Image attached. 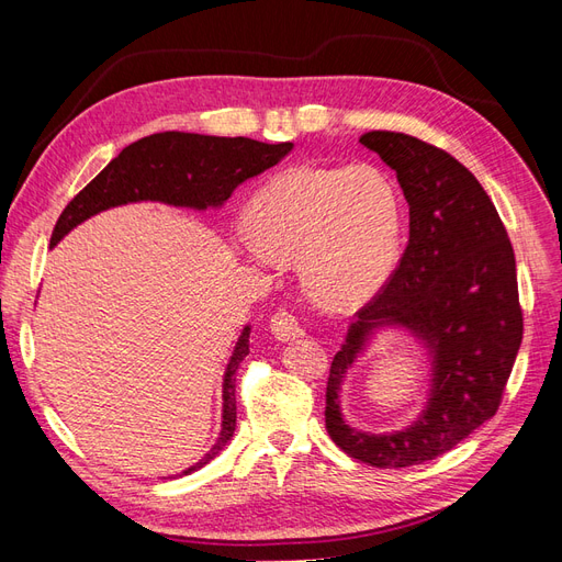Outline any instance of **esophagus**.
Wrapping results in <instances>:
<instances>
[{
	"mask_svg": "<svg viewBox=\"0 0 562 562\" xmlns=\"http://www.w3.org/2000/svg\"><path fill=\"white\" fill-rule=\"evenodd\" d=\"M269 328H271V333H274L277 339H281V342H291V339L304 335L297 316L288 310H279L274 316H271Z\"/></svg>",
	"mask_w": 562,
	"mask_h": 562,
	"instance_id": "1",
	"label": "esophagus"
}]
</instances>
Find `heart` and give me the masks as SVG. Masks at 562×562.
Returning <instances> with one entry per match:
<instances>
[{
    "mask_svg": "<svg viewBox=\"0 0 562 562\" xmlns=\"http://www.w3.org/2000/svg\"><path fill=\"white\" fill-rule=\"evenodd\" d=\"M246 220L248 258L260 265L297 260L304 291L330 312L366 304L398 255V190L366 164L283 171L255 192Z\"/></svg>",
    "mask_w": 562,
    "mask_h": 562,
    "instance_id": "obj_1",
    "label": "heart"
}]
</instances>
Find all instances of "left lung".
I'll use <instances>...</instances> for the list:
<instances>
[{
	"label": "left lung",
	"mask_w": 562,
	"mask_h": 562,
	"mask_svg": "<svg viewBox=\"0 0 562 562\" xmlns=\"http://www.w3.org/2000/svg\"><path fill=\"white\" fill-rule=\"evenodd\" d=\"M361 145L396 171L411 206V239L335 353L326 429L359 462L401 469L446 454L499 411L522 339L516 255L495 203L446 149L394 131H370ZM382 325L405 327L428 347L432 391L411 428L368 435L349 428L338 413V386Z\"/></svg>",
	"instance_id": "obj_1"
}]
</instances>
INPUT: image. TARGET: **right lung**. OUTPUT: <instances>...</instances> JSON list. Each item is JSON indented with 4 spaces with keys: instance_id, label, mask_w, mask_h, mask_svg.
I'll use <instances>...</instances> for the list:
<instances>
[{
    "instance_id": "right-lung-1",
    "label": "right lung",
    "mask_w": 562,
    "mask_h": 562,
    "mask_svg": "<svg viewBox=\"0 0 562 562\" xmlns=\"http://www.w3.org/2000/svg\"><path fill=\"white\" fill-rule=\"evenodd\" d=\"M293 143L267 145L250 138H217V135L166 131L147 135L119 151L103 171L67 203L50 234V246L91 215L133 201H161L171 206L203 211L223 206L244 180L277 166ZM250 326L236 342L223 382V429L215 446L199 462L178 475L206 467L223 450L236 429L234 372L248 356Z\"/></svg>"
}]
</instances>
